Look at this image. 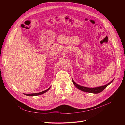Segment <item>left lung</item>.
Here are the masks:
<instances>
[{
  "label": "left lung",
  "instance_id": "left-lung-1",
  "mask_svg": "<svg viewBox=\"0 0 125 125\" xmlns=\"http://www.w3.org/2000/svg\"><path fill=\"white\" fill-rule=\"evenodd\" d=\"M73 80V84L75 86H76L78 89L82 91H84V92H89V93H95V94L99 93L102 92V91L104 90L109 84L111 83H112L113 81V80L111 82L108 83V84H106L105 85H103V86L97 87V88H87V87H84V86L79 85L78 84H77L76 83H75L73 80Z\"/></svg>",
  "mask_w": 125,
  "mask_h": 125
}]
</instances>
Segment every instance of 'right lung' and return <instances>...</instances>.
<instances>
[{"instance_id": "right-lung-1", "label": "right lung", "mask_w": 125, "mask_h": 125, "mask_svg": "<svg viewBox=\"0 0 125 125\" xmlns=\"http://www.w3.org/2000/svg\"><path fill=\"white\" fill-rule=\"evenodd\" d=\"M50 88H51V87H50V88H49L48 89L44 91H42V92H39V93H31V94H25V95H27V96H37V95H41V94H42L43 93H45V92H46L47 91H48L49 90H50Z\"/></svg>"}]
</instances>
